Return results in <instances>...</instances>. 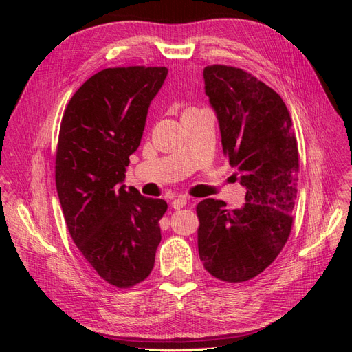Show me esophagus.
Segmentation results:
<instances>
[{"label": "esophagus", "mask_w": 352, "mask_h": 352, "mask_svg": "<svg viewBox=\"0 0 352 352\" xmlns=\"http://www.w3.org/2000/svg\"><path fill=\"white\" fill-rule=\"evenodd\" d=\"M186 202H188L186 198L180 197V198H176V199L172 201V207H173L175 210H180V208H184V207L186 206Z\"/></svg>", "instance_id": "34e87169"}]
</instances>
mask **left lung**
<instances>
[{"label": "left lung", "instance_id": "left-lung-1", "mask_svg": "<svg viewBox=\"0 0 352 352\" xmlns=\"http://www.w3.org/2000/svg\"><path fill=\"white\" fill-rule=\"evenodd\" d=\"M202 76L219 120L223 154L236 167L247 202L236 210L220 199L199 202L198 252L214 278L245 282L267 269L289 238L298 144L289 111L267 85L221 65L207 66Z\"/></svg>", "mask_w": 352, "mask_h": 352}]
</instances>
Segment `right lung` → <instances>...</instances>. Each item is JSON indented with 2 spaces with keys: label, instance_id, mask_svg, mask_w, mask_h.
<instances>
[{
  "label": "right lung",
  "instance_id": "obj_1",
  "mask_svg": "<svg viewBox=\"0 0 352 352\" xmlns=\"http://www.w3.org/2000/svg\"><path fill=\"white\" fill-rule=\"evenodd\" d=\"M166 67H114L95 73L63 114L56 185L70 236L92 269L117 287L150 276L162 241L163 199L122 185L138 150Z\"/></svg>",
  "mask_w": 352,
  "mask_h": 352
}]
</instances>
